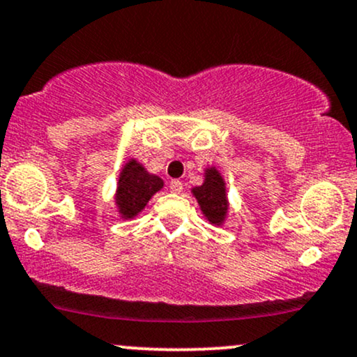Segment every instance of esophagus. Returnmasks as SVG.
Instances as JSON below:
<instances>
[{
    "mask_svg": "<svg viewBox=\"0 0 357 357\" xmlns=\"http://www.w3.org/2000/svg\"><path fill=\"white\" fill-rule=\"evenodd\" d=\"M169 190L173 192H181L183 191V183L179 179H171L169 181Z\"/></svg>",
    "mask_w": 357,
    "mask_h": 357,
    "instance_id": "obj_1",
    "label": "esophagus"
}]
</instances>
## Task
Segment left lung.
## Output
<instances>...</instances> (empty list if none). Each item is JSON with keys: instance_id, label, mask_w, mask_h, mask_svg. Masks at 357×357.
Here are the masks:
<instances>
[{"instance_id": "1", "label": "left lung", "mask_w": 357, "mask_h": 357, "mask_svg": "<svg viewBox=\"0 0 357 357\" xmlns=\"http://www.w3.org/2000/svg\"><path fill=\"white\" fill-rule=\"evenodd\" d=\"M192 195L198 199L203 215L211 225H221L227 218L228 202L225 181L215 167H208L204 173V183L202 186L192 188Z\"/></svg>"}]
</instances>
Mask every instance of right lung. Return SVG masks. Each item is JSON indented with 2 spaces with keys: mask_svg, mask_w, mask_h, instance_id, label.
Listing matches in <instances>:
<instances>
[{
  "mask_svg": "<svg viewBox=\"0 0 357 357\" xmlns=\"http://www.w3.org/2000/svg\"><path fill=\"white\" fill-rule=\"evenodd\" d=\"M161 188V178H158L155 174H149L136 159H130L122 167L116 192V203L122 218L127 220L137 216L144 210L153 195H155Z\"/></svg>",
  "mask_w": 357,
  "mask_h": 357,
  "instance_id": "right-lung-1",
  "label": "right lung"
}]
</instances>
